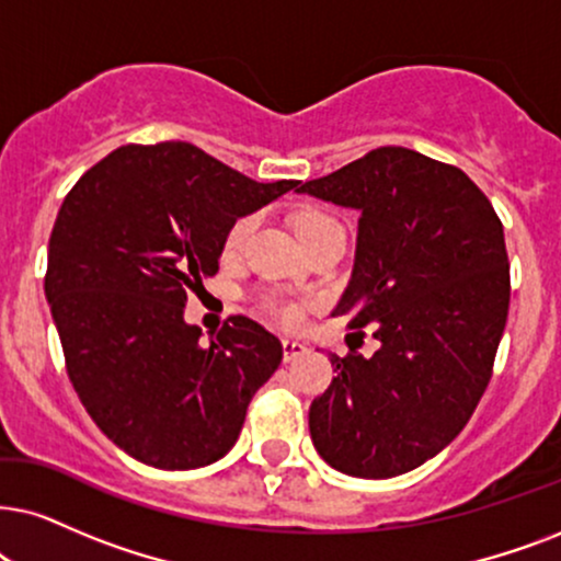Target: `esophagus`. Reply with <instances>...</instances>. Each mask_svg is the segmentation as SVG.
Wrapping results in <instances>:
<instances>
[{
  "mask_svg": "<svg viewBox=\"0 0 561 561\" xmlns=\"http://www.w3.org/2000/svg\"><path fill=\"white\" fill-rule=\"evenodd\" d=\"M282 352H285V363H295L297 357L308 354V344L297 342V339H282Z\"/></svg>",
  "mask_w": 561,
  "mask_h": 561,
  "instance_id": "esophagus-1",
  "label": "esophagus"
}]
</instances>
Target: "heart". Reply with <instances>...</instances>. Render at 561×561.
Instances as JSON below:
<instances>
[{
  "label": "heart",
  "mask_w": 561,
  "mask_h": 561,
  "mask_svg": "<svg viewBox=\"0 0 561 561\" xmlns=\"http://www.w3.org/2000/svg\"><path fill=\"white\" fill-rule=\"evenodd\" d=\"M336 225H339L336 219L323 215V211H318V209L302 211V215H297V219H295V230H297V236H300L302 243H308L310 238L321 236L323 230L336 228ZM253 230H256V217L253 215L236 219V222H232V228L228 230V236H225V256H238V253L245 248L248 238L253 236ZM272 310L276 313V318L287 325H297L302 321V308L295 302L274 300Z\"/></svg>",
  "instance_id": "b5f03b06"
}]
</instances>
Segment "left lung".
Returning a JSON list of instances; mask_svg holds the SVG:
<instances>
[{"instance_id":"left-lung-1","label":"left lung","mask_w":561,"mask_h":561,"mask_svg":"<svg viewBox=\"0 0 561 561\" xmlns=\"http://www.w3.org/2000/svg\"><path fill=\"white\" fill-rule=\"evenodd\" d=\"M297 194L359 211L333 316L375 325L380 342L373 357L331 354L310 437L331 469L399 477L456 439L492 378L510 308L502 222L463 170L407 147H378Z\"/></svg>"}]
</instances>
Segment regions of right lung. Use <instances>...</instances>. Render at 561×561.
<instances>
[{"instance_id":"obj_1","label":"right lung","mask_w":561,"mask_h":561,"mask_svg":"<svg viewBox=\"0 0 561 561\" xmlns=\"http://www.w3.org/2000/svg\"><path fill=\"white\" fill-rule=\"evenodd\" d=\"M297 186L251 181L188 141H160L118 147L64 198L46 300L82 407L131 458L186 471L236 445L282 344L245 316L202 344L183 308L217 274L232 222Z\"/></svg>"}]
</instances>
